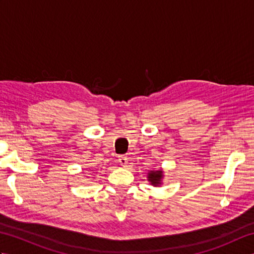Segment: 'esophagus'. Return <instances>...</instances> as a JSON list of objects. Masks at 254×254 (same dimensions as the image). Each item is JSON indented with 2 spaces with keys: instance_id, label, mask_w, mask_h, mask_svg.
Returning a JSON list of instances; mask_svg holds the SVG:
<instances>
[{
  "instance_id": "34e87169",
  "label": "esophagus",
  "mask_w": 254,
  "mask_h": 254,
  "mask_svg": "<svg viewBox=\"0 0 254 254\" xmlns=\"http://www.w3.org/2000/svg\"><path fill=\"white\" fill-rule=\"evenodd\" d=\"M119 163H120V165L122 167H127V156H120V157H119Z\"/></svg>"
}]
</instances>
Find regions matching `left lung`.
I'll return each instance as SVG.
<instances>
[{"mask_svg":"<svg viewBox=\"0 0 254 254\" xmlns=\"http://www.w3.org/2000/svg\"><path fill=\"white\" fill-rule=\"evenodd\" d=\"M164 171L163 169L159 170H149L147 174V180L150 185L154 187H160L163 185V179H164Z\"/></svg>","mask_w":254,"mask_h":254,"instance_id":"1","label":"left lung"}]
</instances>
